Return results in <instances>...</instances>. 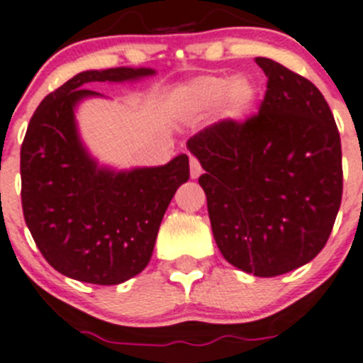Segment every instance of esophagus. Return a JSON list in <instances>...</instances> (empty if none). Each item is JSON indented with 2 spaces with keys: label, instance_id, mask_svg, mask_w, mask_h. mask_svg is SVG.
Instances as JSON below:
<instances>
[{
  "label": "esophagus",
  "instance_id": "34e87169",
  "mask_svg": "<svg viewBox=\"0 0 363 363\" xmlns=\"http://www.w3.org/2000/svg\"><path fill=\"white\" fill-rule=\"evenodd\" d=\"M189 172H191V177L193 179H197L199 175L202 174L201 162L197 161V157H193V155H189Z\"/></svg>",
  "mask_w": 363,
  "mask_h": 363
}]
</instances>
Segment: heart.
I'll return each instance as SVG.
<instances>
[{"instance_id":"obj_1","label":"heart","mask_w":363,"mask_h":363,"mask_svg":"<svg viewBox=\"0 0 363 363\" xmlns=\"http://www.w3.org/2000/svg\"><path fill=\"white\" fill-rule=\"evenodd\" d=\"M177 101L184 113L191 116L211 113L222 101V111L228 118L243 120L258 101V87L247 79L206 74L181 87Z\"/></svg>"}]
</instances>
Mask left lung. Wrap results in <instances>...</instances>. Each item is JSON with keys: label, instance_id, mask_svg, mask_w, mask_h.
Listing matches in <instances>:
<instances>
[{"label": "left lung", "instance_id": "1", "mask_svg": "<svg viewBox=\"0 0 363 363\" xmlns=\"http://www.w3.org/2000/svg\"><path fill=\"white\" fill-rule=\"evenodd\" d=\"M267 74L259 113L222 120L189 138L201 161L215 242L236 269L274 277L326 245L342 201L340 134L313 84L258 57Z\"/></svg>", "mask_w": 363, "mask_h": 363}]
</instances>
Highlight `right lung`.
<instances>
[{
  "instance_id": "1",
  "label": "right lung",
  "mask_w": 363,
  "mask_h": 363,
  "mask_svg": "<svg viewBox=\"0 0 363 363\" xmlns=\"http://www.w3.org/2000/svg\"><path fill=\"white\" fill-rule=\"evenodd\" d=\"M148 67L91 69L50 93L21 145L23 215L44 259L71 279L120 284L138 276L154 252L166 208L189 179L188 155L164 166L114 172L98 166L80 141L74 107L98 96L93 82H127Z\"/></svg>"
}]
</instances>
